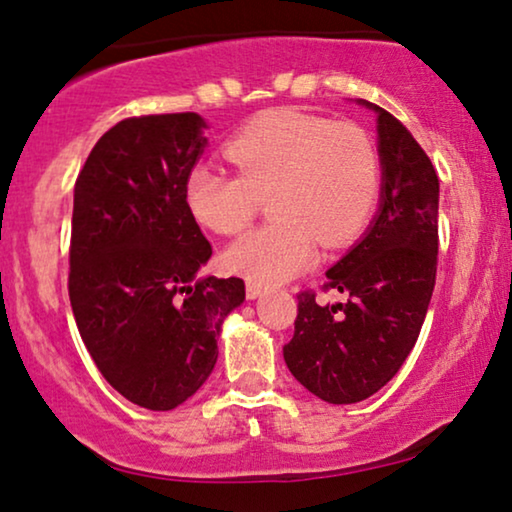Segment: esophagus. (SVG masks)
Instances as JSON below:
<instances>
[{
    "label": "esophagus",
    "instance_id": "34e87169",
    "mask_svg": "<svg viewBox=\"0 0 512 512\" xmlns=\"http://www.w3.org/2000/svg\"><path fill=\"white\" fill-rule=\"evenodd\" d=\"M265 293V286L263 284H256V282H247V298L254 300V298H261Z\"/></svg>",
    "mask_w": 512,
    "mask_h": 512
}]
</instances>
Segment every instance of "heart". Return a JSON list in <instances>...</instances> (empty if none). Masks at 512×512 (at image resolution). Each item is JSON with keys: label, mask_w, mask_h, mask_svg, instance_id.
<instances>
[{"label": "heart", "mask_w": 512, "mask_h": 512, "mask_svg": "<svg viewBox=\"0 0 512 512\" xmlns=\"http://www.w3.org/2000/svg\"><path fill=\"white\" fill-rule=\"evenodd\" d=\"M223 153L237 177L193 167L186 205L205 228L235 235L270 195L275 221L240 237L223 256L226 268L249 282L282 284L317 261L319 240L326 247L356 240L380 198V151L354 123L272 109L237 132Z\"/></svg>", "instance_id": "b5f03b06"}]
</instances>
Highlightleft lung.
Here are the masks:
<instances>
[{"label": "left lung", "mask_w": 512, "mask_h": 512, "mask_svg": "<svg viewBox=\"0 0 512 512\" xmlns=\"http://www.w3.org/2000/svg\"><path fill=\"white\" fill-rule=\"evenodd\" d=\"M382 198L366 235L331 270L324 289L347 303L298 293L296 331L284 345L291 375L321 401L359 403L398 373L429 310L438 265V174L405 125L377 104Z\"/></svg>", "instance_id": "left-lung-1"}]
</instances>
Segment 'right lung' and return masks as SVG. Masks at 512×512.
I'll list each match as a JSON object with an SVG mask.
<instances>
[{"mask_svg":"<svg viewBox=\"0 0 512 512\" xmlns=\"http://www.w3.org/2000/svg\"><path fill=\"white\" fill-rule=\"evenodd\" d=\"M198 114L116 123L74 186L69 303L111 387L146 410H172L214 370L223 319L242 305L240 277H200L212 256L186 205L205 151Z\"/></svg>","mask_w":512,"mask_h":512,"instance_id":"1","label":"right lung"}]
</instances>
